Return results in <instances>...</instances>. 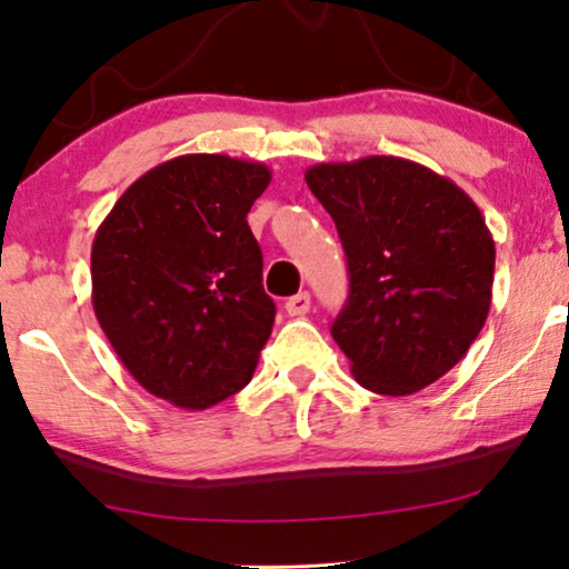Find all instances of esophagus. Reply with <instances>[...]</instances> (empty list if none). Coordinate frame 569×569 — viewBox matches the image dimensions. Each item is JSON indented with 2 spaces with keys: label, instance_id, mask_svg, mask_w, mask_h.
I'll return each instance as SVG.
<instances>
[{
  "label": "esophagus",
  "instance_id": "1",
  "mask_svg": "<svg viewBox=\"0 0 569 569\" xmlns=\"http://www.w3.org/2000/svg\"><path fill=\"white\" fill-rule=\"evenodd\" d=\"M284 310H287V316H306L310 310V295L308 292L292 295V298L284 302Z\"/></svg>",
  "mask_w": 569,
  "mask_h": 569
}]
</instances>
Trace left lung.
<instances>
[{"label": "left lung", "instance_id": "1", "mask_svg": "<svg viewBox=\"0 0 569 569\" xmlns=\"http://www.w3.org/2000/svg\"><path fill=\"white\" fill-rule=\"evenodd\" d=\"M337 224L349 300L331 337L360 386L409 396L456 368L492 306L495 240L450 178L393 154L306 170Z\"/></svg>", "mask_w": 569, "mask_h": 569}]
</instances>
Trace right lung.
Here are the masks:
<instances>
[{
  "instance_id": "1",
  "label": "right lung",
  "mask_w": 569,
  "mask_h": 569,
  "mask_svg": "<svg viewBox=\"0 0 569 569\" xmlns=\"http://www.w3.org/2000/svg\"><path fill=\"white\" fill-rule=\"evenodd\" d=\"M263 162L181 154L139 176L92 240V310L144 391L209 409L251 380L274 326L246 214Z\"/></svg>"
}]
</instances>
